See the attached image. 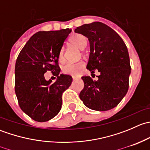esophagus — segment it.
<instances>
[{
    "label": "esophagus",
    "instance_id": "34e87169",
    "mask_svg": "<svg viewBox=\"0 0 150 150\" xmlns=\"http://www.w3.org/2000/svg\"><path fill=\"white\" fill-rule=\"evenodd\" d=\"M72 79H73V80H76L77 78H76V77H75V76H72Z\"/></svg>",
    "mask_w": 150,
    "mask_h": 150
}]
</instances>
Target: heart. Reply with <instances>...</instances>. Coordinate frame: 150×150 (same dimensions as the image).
Segmentation results:
<instances>
[{
  "label": "heart",
  "instance_id": "1",
  "mask_svg": "<svg viewBox=\"0 0 150 150\" xmlns=\"http://www.w3.org/2000/svg\"><path fill=\"white\" fill-rule=\"evenodd\" d=\"M69 43L82 50L87 45V40L82 35L75 34L69 38ZM58 60L60 62H62L64 60V48H61L59 51ZM84 66L85 63L83 61H79L78 62H68L63 66L62 72L67 75L77 76L79 75Z\"/></svg>",
  "mask_w": 150,
  "mask_h": 150
}]
</instances>
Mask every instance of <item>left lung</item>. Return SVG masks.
<instances>
[{
  "label": "left lung",
  "mask_w": 150,
  "mask_h": 150,
  "mask_svg": "<svg viewBox=\"0 0 150 150\" xmlns=\"http://www.w3.org/2000/svg\"><path fill=\"white\" fill-rule=\"evenodd\" d=\"M88 38L90 55L87 68L100 72L97 81L83 76L80 99L89 109L107 111L115 107L128 90L131 65L128 48L120 36L105 24L95 22L75 30Z\"/></svg>",
  "instance_id": "1"
}]
</instances>
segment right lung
Here are the masks:
<instances>
[{"instance_id": "add662e5", "label": "right lung", "mask_w": 150, "mask_h": 150, "mask_svg": "<svg viewBox=\"0 0 150 150\" xmlns=\"http://www.w3.org/2000/svg\"><path fill=\"white\" fill-rule=\"evenodd\" d=\"M71 30L40 31L33 35L19 53L15 64V93L19 107L33 120L46 122L61 110L62 93L70 86V75L60 72L59 51ZM48 70L57 77L46 81Z\"/></svg>"}]
</instances>
